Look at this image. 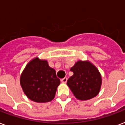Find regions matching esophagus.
<instances>
[{
  "label": "esophagus",
  "mask_w": 125,
  "mask_h": 125,
  "mask_svg": "<svg viewBox=\"0 0 125 125\" xmlns=\"http://www.w3.org/2000/svg\"><path fill=\"white\" fill-rule=\"evenodd\" d=\"M67 81V77H65V78H62V79L61 80V82H62V83H66Z\"/></svg>",
  "instance_id": "34e87169"
}]
</instances>
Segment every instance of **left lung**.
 <instances>
[{
	"label": "left lung",
	"instance_id": "1",
	"mask_svg": "<svg viewBox=\"0 0 125 125\" xmlns=\"http://www.w3.org/2000/svg\"><path fill=\"white\" fill-rule=\"evenodd\" d=\"M73 75L67 82L74 97L87 101L96 97L100 92L102 77L98 69L89 61L78 60L71 68Z\"/></svg>",
	"mask_w": 125,
	"mask_h": 125
}]
</instances>
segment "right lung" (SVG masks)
Returning a JSON list of instances; mask_svg holds the SVG:
<instances>
[{"mask_svg": "<svg viewBox=\"0 0 125 125\" xmlns=\"http://www.w3.org/2000/svg\"><path fill=\"white\" fill-rule=\"evenodd\" d=\"M60 80L56 71L46 60L34 58L26 65L21 73L20 84L26 97L39 103L50 102L55 97Z\"/></svg>", "mask_w": 125, "mask_h": 125, "instance_id": "1", "label": "right lung"}]
</instances>
